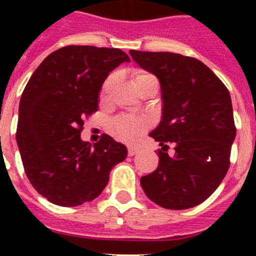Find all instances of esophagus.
Segmentation results:
<instances>
[{"label": "esophagus", "mask_w": 256, "mask_h": 256, "mask_svg": "<svg viewBox=\"0 0 256 256\" xmlns=\"http://www.w3.org/2000/svg\"><path fill=\"white\" fill-rule=\"evenodd\" d=\"M138 150H140V148H136V146H128V155H130V156L136 155V154L138 152Z\"/></svg>", "instance_id": "34e87169"}]
</instances>
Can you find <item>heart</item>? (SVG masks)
Segmentation results:
<instances>
[{"instance_id": "b5f03b06", "label": "heart", "mask_w": 256, "mask_h": 256, "mask_svg": "<svg viewBox=\"0 0 256 256\" xmlns=\"http://www.w3.org/2000/svg\"><path fill=\"white\" fill-rule=\"evenodd\" d=\"M142 79H155L151 74L138 72L133 76V83L142 80ZM108 83L104 86L106 88ZM148 122L144 118H136V116H122L114 122L112 126V132L116 137L126 142H133L140 138V136L148 130Z\"/></svg>"}]
</instances>
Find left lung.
Wrapping results in <instances>:
<instances>
[{
  "label": "left lung",
  "instance_id": "obj_1",
  "mask_svg": "<svg viewBox=\"0 0 256 256\" xmlns=\"http://www.w3.org/2000/svg\"><path fill=\"white\" fill-rule=\"evenodd\" d=\"M130 54L162 88V120L150 133L162 146L159 166L141 178L142 188L165 209L196 206L218 188L230 168L236 137L230 92L198 58L173 52ZM169 142L173 156L166 152Z\"/></svg>",
  "mask_w": 256,
  "mask_h": 256
}]
</instances>
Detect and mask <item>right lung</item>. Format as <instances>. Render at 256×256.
I'll use <instances>...</instances> for the list:
<instances>
[{
    "label": "right lung",
    "instance_id": "1",
    "mask_svg": "<svg viewBox=\"0 0 256 256\" xmlns=\"http://www.w3.org/2000/svg\"><path fill=\"white\" fill-rule=\"evenodd\" d=\"M119 48L66 46L40 62L20 98L16 142L32 186L50 202L78 206L100 195L126 148L108 134L80 138L108 73L130 62Z\"/></svg>",
    "mask_w": 256,
    "mask_h": 256
}]
</instances>
